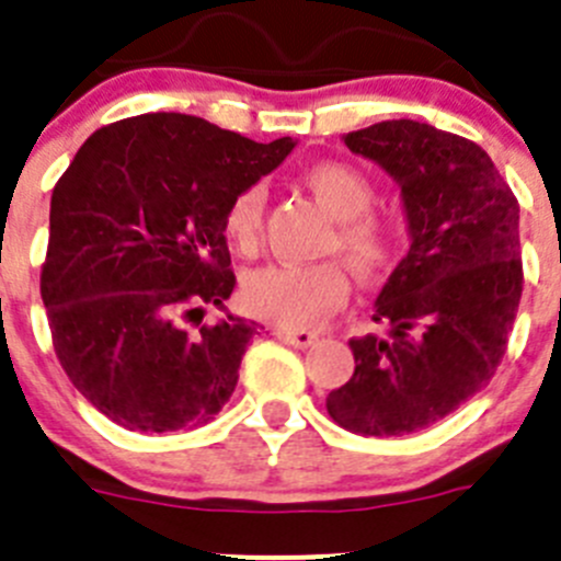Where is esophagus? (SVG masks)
I'll list each match as a JSON object with an SVG mask.
<instances>
[{
    "instance_id": "esophagus-1",
    "label": "esophagus",
    "mask_w": 561,
    "mask_h": 561,
    "mask_svg": "<svg viewBox=\"0 0 561 561\" xmlns=\"http://www.w3.org/2000/svg\"><path fill=\"white\" fill-rule=\"evenodd\" d=\"M276 333H279V339H285V342L293 344L296 350H307L317 342V333L307 331V328H282V331Z\"/></svg>"
}]
</instances>
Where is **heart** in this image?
Listing matches in <instances>:
<instances>
[{"instance_id":"1","label":"heart","mask_w":561,"mask_h":561,"mask_svg":"<svg viewBox=\"0 0 561 561\" xmlns=\"http://www.w3.org/2000/svg\"><path fill=\"white\" fill-rule=\"evenodd\" d=\"M301 184L336 219V233L328 252H339L360 279H377L399 260V230L390 219L369 211L375 206V184L350 162L322 160L301 173ZM265 192L249 184L236 192L222 214L228 244L239 254H257L263 241ZM350 296L347 268L336 260L309 265H268L247 276L244 307L254 317L285 328L314 325Z\"/></svg>"}]
</instances>
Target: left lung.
<instances>
[{
  "mask_svg": "<svg viewBox=\"0 0 561 561\" xmlns=\"http://www.w3.org/2000/svg\"><path fill=\"white\" fill-rule=\"evenodd\" d=\"M399 181L412 247L377 298L388 333L350 339L355 371L325 399L339 426L401 437L434 426L494 377L524 290L518 201L491 157L396 118L344 135Z\"/></svg>",
  "mask_w": 561,
  "mask_h": 561,
  "instance_id": "obj_1",
  "label": "left lung"
}]
</instances>
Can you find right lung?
<instances>
[{
    "instance_id": "right-lung-1",
    "label": "right lung",
    "mask_w": 561,
    "mask_h": 561,
    "mask_svg": "<svg viewBox=\"0 0 561 561\" xmlns=\"http://www.w3.org/2000/svg\"><path fill=\"white\" fill-rule=\"evenodd\" d=\"M293 146L144 113L89 135L56 181L39 296L61 369L113 423L195 428L230 399L254 325L203 322L236 287L222 214Z\"/></svg>"
}]
</instances>
